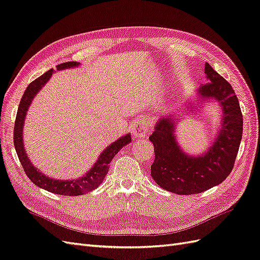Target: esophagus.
<instances>
[{"instance_id": "obj_1", "label": "esophagus", "mask_w": 260, "mask_h": 260, "mask_svg": "<svg viewBox=\"0 0 260 260\" xmlns=\"http://www.w3.org/2000/svg\"><path fill=\"white\" fill-rule=\"evenodd\" d=\"M147 130H149V123L145 119H138L132 125V135L135 139H141L145 138L147 135Z\"/></svg>"}]
</instances>
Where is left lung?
Listing matches in <instances>:
<instances>
[{
    "mask_svg": "<svg viewBox=\"0 0 260 260\" xmlns=\"http://www.w3.org/2000/svg\"><path fill=\"white\" fill-rule=\"evenodd\" d=\"M205 72L209 83L199 88L198 94L205 100L217 101L223 110L219 136L208 152L197 157L182 152L170 117L159 119L149 138L155 152L151 176L159 187L177 194L200 193L221 184L233 170L243 136V115L232 85L209 63Z\"/></svg>",
    "mask_w": 260,
    "mask_h": 260,
    "instance_id": "8db88e82",
    "label": "left lung"
}]
</instances>
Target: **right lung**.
Returning <instances> with one entry per match:
<instances>
[{"mask_svg":"<svg viewBox=\"0 0 260 260\" xmlns=\"http://www.w3.org/2000/svg\"><path fill=\"white\" fill-rule=\"evenodd\" d=\"M78 66V62H66L59 64L57 67V70H63ZM52 73L53 70H49V71L39 76L38 79L32 81L29 85L27 86L17 109L15 125H14V146H15L19 162L22 164L26 175L35 185L45 189L47 191H50L57 194L80 196L94 190V189H96L101 185V182L108 173L110 162L124 145H127L131 142V136L128 133L127 136L120 138L113 144H110L107 149L101 154L100 158L96 160L95 165L90 168L89 172H87L85 176H83L81 178L72 180H58L45 176L44 174H41L37 168L30 163L29 158L26 155L23 144V127L25 116L32 98L39 92V89L48 82V80L51 78Z\"/></svg>","mask_w":260,"mask_h":260,"instance_id":"1","label":"right lung"}]
</instances>
